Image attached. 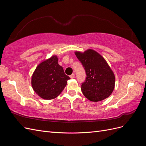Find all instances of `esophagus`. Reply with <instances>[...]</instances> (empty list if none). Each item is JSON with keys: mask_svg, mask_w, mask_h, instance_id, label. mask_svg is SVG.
<instances>
[{"mask_svg": "<svg viewBox=\"0 0 146 146\" xmlns=\"http://www.w3.org/2000/svg\"><path fill=\"white\" fill-rule=\"evenodd\" d=\"M75 77V74H71L70 76V78H74Z\"/></svg>", "mask_w": 146, "mask_h": 146, "instance_id": "obj_1", "label": "esophagus"}]
</instances>
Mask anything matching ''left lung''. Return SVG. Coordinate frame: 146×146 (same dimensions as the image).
I'll use <instances>...</instances> for the list:
<instances>
[{"label":"left lung","mask_w":146,"mask_h":146,"mask_svg":"<svg viewBox=\"0 0 146 146\" xmlns=\"http://www.w3.org/2000/svg\"><path fill=\"white\" fill-rule=\"evenodd\" d=\"M75 54L86 72V79L81 86L83 95L92 102L108 98L114 88L115 77L103 56L92 49Z\"/></svg>","instance_id":"8db88e82"}]
</instances>
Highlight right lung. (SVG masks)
Instances as JSON below:
<instances>
[{
	"label": "right lung",
	"instance_id": "add662e5",
	"mask_svg": "<svg viewBox=\"0 0 146 146\" xmlns=\"http://www.w3.org/2000/svg\"><path fill=\"white\" fill-rule=\"evenodd\" d=\"M56 55L42 61L34 71L32 86L41 98L50 100L56 98L63 91L70 77L64 74L63 68L58 63Z\"/></svg>",
	"mask_w": 146,
	"mask_h": 146
}]
</instances>
